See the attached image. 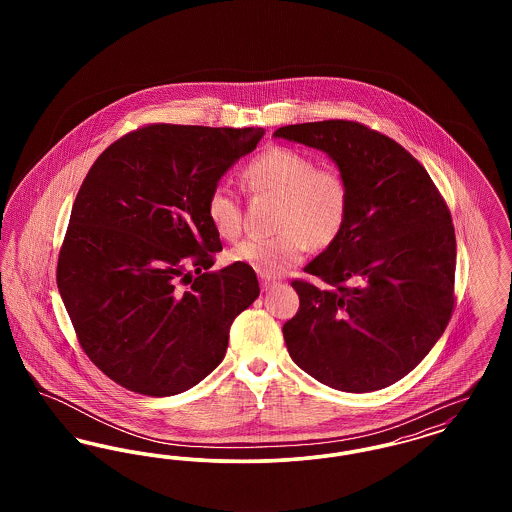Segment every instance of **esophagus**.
Instances as JSON below:
<instances>
[{"instance_id":"1","label":"esophagus","mask_w":512,"mask_h":512,"mask_svg":"<svg viewBox=\"0 0 512 512\" xmlns=\"http://www.w3.org/2000/svg\"><path fill=\"white\" fill-rule=\"evenodd\" d=\"M278 284V280L276 278H270V276H261V288H263V292H268L270 288H274Z\"/></svg>"}]
</instances>
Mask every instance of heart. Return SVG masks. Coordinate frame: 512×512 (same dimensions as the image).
Masks as SVG:
<instances>
[{"label": "heart", "instance_id": "obj_1", "mask_svg": "<svg viewBox=\"0 0 512 512\" xmlns=\"http://www.w3.org/2000/svg\"><path fill=\"white\" fill-rule=\"evenodd\" d=\"M245 186L253 194L278 201L270 238H247L228 253L230 263L251 267L261 276H280L297 265L309 245L322 249L340 236L349 211V188L340 171L317 167L290 147H268L245 165ZM207 219L220 238L234 240L242 232L240 199L226 184L207 197Z\"/></svg>", "mask_w": 512, "mask_h": 512}]
</instances>
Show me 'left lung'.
Listing matches in <instances>:
<instances>
[{"label":"left lung","mask_w":512,"mask_h":512,"mask_svg":"<svg viewBox=\"0 0 512 512\" xmlns=\"http://www.w3.org/2000/svg\"><path fill=\"white\" fill-rule=\"evenodd\" d=\"M274 138L326 153L349 188L340 236L295 280L299 311L282 328L293 363L320 384L382 390L407 376L453 311L451 215L413 155L359 122L278 128Z\"/></svg>","instance_id":"8db88e82"}]
</instances>
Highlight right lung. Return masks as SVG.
Masks as SVG:
<instances>
[{"label": "right lung", "mask_w": 512, "mask_h": 512, "mask_svg": "<svg viewBox=\"0 0 512 512\" xmlns=\"http://www.w3.org/2000/svg\"><path fill=\"white\" fill-rule=\"evenodd\" d=\"M263 128L151 124L107 147L74 199L57 286L82 349L126 390L167 397L224 359L234 318L259 297L222 249L207 197ZM198 274L193 276V272Z\"/></svg>", "instance_id": "1"}]
</instances>
